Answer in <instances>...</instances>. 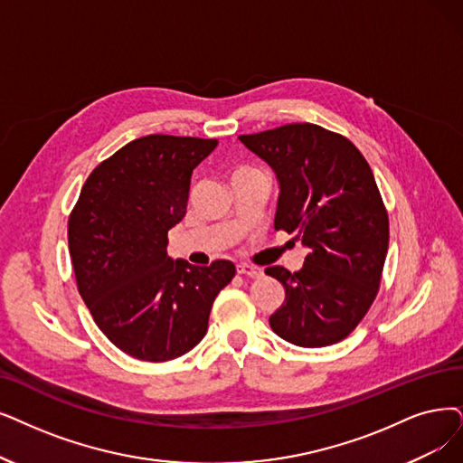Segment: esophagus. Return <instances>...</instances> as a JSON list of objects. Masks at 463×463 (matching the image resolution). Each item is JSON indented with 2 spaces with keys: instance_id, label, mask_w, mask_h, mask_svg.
<instances>
[{
  "instance_id": "34e87169",
  "label": "esophagus",
  "mask_w": 463,
  "mask_h": 463,
  "mask_svg": "<svg viewBox=\"0 0 463 463\" xmlns=\"http://www.w3.org/2000/svg\"><path fill=\"white\" fill-rule=\"evenodd\" d=\"M237 273L249 275V277H260L262 269L256 268V266H250V264H237Z\"/></svg>"
}]
</instances>
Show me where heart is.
Segmentation results:
<instances>
[{"mask_svg":"<svg viewBox=\"0 0 463 463\" xmlns=\"http://www.w3.org/2000/svg\"><path fill=\"white\" fill-rule=\"evenodd\" d=\"M239 171H241V169H239Z\"/></svg>","mask_w":463,"mask_h":463,"instance_id":"obj_1","label":"heart"}]
</instances>
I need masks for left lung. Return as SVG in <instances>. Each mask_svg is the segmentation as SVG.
<instances>
[{"label": "left lung", "mask_w": 463, "mask_h": 463, "mask_svg": "<svg viewBox=\"0 0 463 463\" xmlns=\"http://www.w3.org/2000/svg\"><path fill=\"white\" fill-rule=\"evenodd\" d=\"M279 182L275 230L307 249L302 269L266 268L285 287L269 317L277 336L323 347L344 340L373 306L390 243V220L373 169L345 137L290 123L239 137Z\"/></svg>", "instance_id": "obj_1"}]
</instances>
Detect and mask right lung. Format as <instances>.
<instances>
[{"label":"right lung","mask_w":463,"mask_h":463,"mask_svg":"<svg viewBox=\"0 0 463 463\" xmlns=\"http://www.w3.org/2000/svg\"><path fill=\"white\" fill-rule=\"evenodd\" d=\"M218 140L147 135L102 161L68 220L78 290L116 347L140 361H171L209 326L230 260L192 266L167 254L169 230L186 214L192 173Z\"/></svg>","instance_id":"right-lung-1"}]
</instances>
